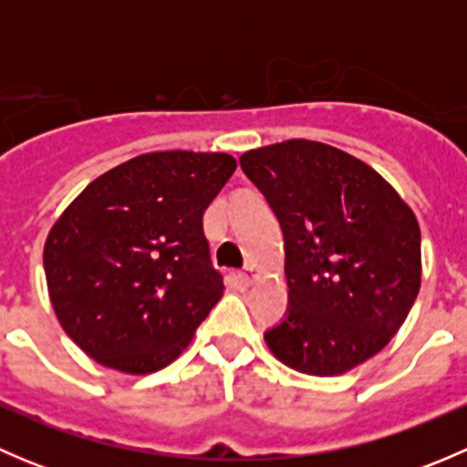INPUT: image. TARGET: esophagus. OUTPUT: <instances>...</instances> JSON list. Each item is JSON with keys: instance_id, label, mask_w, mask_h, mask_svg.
I'll return each instance as SVG.
<instances>
[{"instance_id": "34e87169", "label": "esophagus", "mask_w": 467, "mask_h": 467, "mask_svg": "<svg viewBox=\"0 0 467 467\" xmlns=\"http://www.w3.org/2000/svg\"><path fill=\"white\" fill-rule=\"evenodd\" d=\"M255 275H257V271H255V266H246L244 268L242 273H239V282H242V285H251L253 280H255Z\"/></svg>"}]
</instances>
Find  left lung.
Wrapping results in <instances>:
<instances>
[{
	"label": "left lung",
	"mask_w": 467,
	"mask_h": 467,
	"mask_svg": "<svg viewBox=\"0 0 467 467\" xmlns=\"http://www.w3.org/2000/svg\"><path fill=\"white\" fill-rule=\"evenodd\" d=\"M285 234L289 307L264 332L307 375H341L390 341L420 289V228L398 192L334 146L286 140L239 158Z\"/></svg>",
	"instance_id": "1"
}]
</instances>
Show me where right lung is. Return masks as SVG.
<instances>
[{
  "label": "right lung",
  "instance_id": "1",
  "mask_svg": "<svg viewBox=\"0 0 467 467\" xmlns=\"http://www.w3.org/2000/svg\"><path fill=\"white\" fill-rule=\"evenodd\" d=\"M228 153H144L92 181L45 244L51 305L92 359L146 375L171 364L219 303L203 212L233 176Z\"/></svg>",
  "mask_w": 467,
  "mask_h": 467
}]
</instances>
